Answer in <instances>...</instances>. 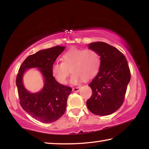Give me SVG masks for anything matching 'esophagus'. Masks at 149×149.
I'll return each mask as SVG.
<instances>
[{
	"label": "esophagus",
	"mask_w": 149,
	"mask_h": 149,
	"mask_svg": "<svg viewBox=\"0 0 149 149\" xmlns=\"http://www.w3.org/2000/svg\"><path fill=\"white\" fill-rule=\"evenodd\" d=\"M79 87H75V88H72V90L73 92H78V91L79 90Z\"/></svg>",
	"instance_id": "esophagus-1"
}]
</instances>
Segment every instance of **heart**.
Segmentation results:
<instances>
[{"label":"heart","instance_id":"1","mask_svg":"<svg viewBox=\"0 0 149 149\" xmlns=\"http://www.w3.org/2000/svg\"><path fill=\"white\" fill-rule=\"evenodd\" d=\"M62 63L55 62L52 68L53 76L61 84L67 83L70 74L72 84H77L81 79L88 81L96 76L101 66L98 53L93 49H72L62 55Z\"/></svg>","mask_w":149,"mask_h":149}]
</instances>
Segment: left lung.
I'll return each mask as SVG.
<instances>
[{
  "label": "left lung",
  "mask_w": 149,
  "mask_h": 149,
  "mask_svg": "<svg viewBox=\"0 0 149 149\" xmlns=\"http://www.w3.org/2000/svg\"><path fill=\"white\" fill-rule=\"evenodd\" d=\"M88 46L100 56L101 66L89 84L92 94L86 105L93 114L107 116L118 110L124 102L131 76L129 66L123 53L109 44L94 42Z\"/></svg>",
  "instance_id": "8db88e82"
}]
</instances>
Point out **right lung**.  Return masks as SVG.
<instances>
[{"label":"right lung","mask_w":149,"mask_h":149,"mask_svg":"<svg viewBox=\"0 0 149 149\" xmlns=\"http://www.w3.org/2000/svg\"><path fill=\"white\" fill-rule=\"evenodd\" d=\"M64 49L65 47L55 46L29 55L22 63L17 75L16 85L21 107L33 118L43 123H53L63 116L68 97L72 92V88L55 80L52 72L53 64ZM33 67L40 68L45 81L43 90L35 94L29 93L22 84L24 71Z\"/></svg>","instance_id":"add662e5"}]
</instances>
